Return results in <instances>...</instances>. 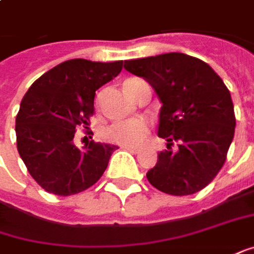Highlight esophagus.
Segmentation results:
<instances>
[{
	"mask_svg": "<svg viewBox=\"0 0 254 254\" xmlns=\"http://www.w3.org/2000/svg\"><path fill=\"white\" fill-rule=\"evenodd\" d=\"M124 149H125V150H127V152H130V153H135V154H137L139 152H140V149H139V147H130V146H125Z\"/></svg>",
	"mask_w": 254,
	"mask_h": 254,
	"instance_id": "34e87169",
	"label": "esophagus"
}]
</instances>
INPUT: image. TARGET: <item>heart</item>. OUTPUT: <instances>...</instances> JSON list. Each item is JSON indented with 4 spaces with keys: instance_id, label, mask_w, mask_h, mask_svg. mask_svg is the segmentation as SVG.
Masks as SVG:
<instances>
[{
    "instance_id": "b5f03b06",
    "label": "heart",
    "mask_w": 254,
    "mask_h": 254,
    "mask_svg": "<svg viewBox=\"0 0 254 254\" xmlns=\"http://www.w3.org/2000/svg\"><path fill=\"white\" fill-rule=\"evenodd\" d=\"M107 140L121 146H139L149 135V124L144 119L119 121L105 129Z\"/></svg>"
}]
</instances>
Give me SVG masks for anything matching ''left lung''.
<instances>
[{
	"label": "left lung",
	"mask_w": 254,
	"mask_h": 254,
	"mask_svg": "<svg viewBox=\"0 0 254 254\" xmlns=\"http://www.w3.org/2000/svg\"><path fill=\"white\" fill-rule=\"evenodd\" d=\"M124 67L143 77L162 102L157 133L169 143L147 171L149 183L170 195L201 191L222 169L235 135L233 102L222 78L184 53L125 60Z\"/></svg>",
	"instance_id": "obj_1"
}]
</instances>
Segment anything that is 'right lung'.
Returning a JSON list of instances; mask_svg holds the SVG:
<instances>
[{"mask_svg": "<svg viewBox=\"0 0 254 254\" xmlns=\"http://www.w3.org/2000/svg\"><path fill=\"white\" fill-rule=\"evenodd\" d=\"M124 62L67 60L50 68L23 95L16 115V147L35 181L67 197L94 186L118 146L90 142L78 149L75 129L94 114L95 91L121 73Z\"/></svg>", "mask_w": 254, "mask_h": 254, "instance_id": "1", "label": "right lung"}]
</instances>
